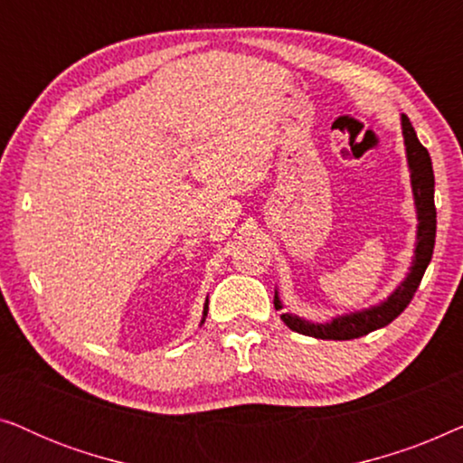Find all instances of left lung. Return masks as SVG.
I'll use <instances>...</instances> for the list:
<instances>
[{
    "mask_svg": "<svg viewBox=\"0 0 463 463\" xmlns=\"http://www.w3.org/2000/svg\"><path fill=\"white\" fill-rule=\"evenodd\" d=\"M402 135L404 145H407V157L411 168V185H413L415 206H417V219H420V227H417V246H415V261L411 265V274L407 276L401 287L383 301L382 306L364 309V312L344 316V318H335L331 325H312L297 316L282 314L280 318L290 331L307 335V337L316 339H335V341H347L363 337L377 328L388 326L392 320L404 312L413 299L415 290L420 288V282L423 274H426L428 263L432 261L434 252V240H436V206H434V170L432 160H430L428 149L423 147L417 138L413 126H411L409 118L402 116ZM274 307L282 309L278 293L274 295Z\"/></svg>",
    "mask_w": 463,
    "mask_h": 463,
    "instance_id": "8db88e82",
    "label": "left lung"
}]
</instances>
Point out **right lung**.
<instances>
[{"label": "right lung", "mask_w": 463, "mask_h": 463, "mask_svg": "<svg viewBox=\"0 0 463 463\" xmlns=\"http://www.w3.org/2000/svg\"><path fill=\"white\" fill-rule=\"evenodd\" d=\"M204 316H206V307H204Z\"/></svg>", "instance_id": "right-lung-1"}]
</instances>
